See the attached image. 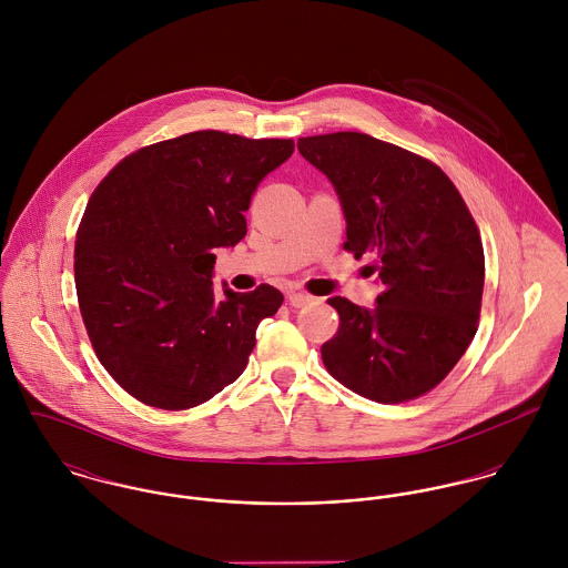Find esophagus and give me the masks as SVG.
Returning <instances> with one entry per match:
<instances>
[{
	"label": "esophagus",
	"instance_id": "obj_1",
	"mask_svg": "<svg viewBox=\"0 0 568 568\" xmlns=\"http://www.w3.org/2000/svg\"><path fill=\"white\" fill-rule=\"evenodd\" d=\"M313 302V295H306L302 291H291L288 293V304L295 306V308H302V306H308Z\"/></svg>",
	"mask_w": 568,
	"mask_h": 568
}]
</instances>
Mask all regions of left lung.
<instances>
[{
    "label": "left lung",
    "instance_id": "1",
    "mask_svg": "<svg viewBox=\"0 0 568 568\" xmlns=\"http://www.w3.org/2000/svg\"><path fill=\"white\" fill-rule=\"evenodd\" d=\"M300 153L332 181L347 223L343 248L372 255L376 308L345 297L325 369L354 394L400 405L435 389L479 327L486 257L479 227L437 163L356 131L300 138Z\"/></svg>",
    "mask_w": 568,
    "mask_h": 568
}]
</instances>
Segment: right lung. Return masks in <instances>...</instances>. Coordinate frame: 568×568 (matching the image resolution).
<instances>
[{
    "mask_svg": "<svg viewBox=\"0 0 568 568\" xmlns=\"http://www.w3.org/2000/svg\"><path fill=\"white\" fill-rule=\"evenodd\" d=\"M293 151V140L194 131L126 155L89 196L74 246L82 324L140 403L203 405L243 374L284 295L260 284L216 300L214 248L243 241L257 183Z\"/></svg>",
    "mask_w": 568,
    "mask_h": 568,
    "instance_id": "right-lung-1",
    "label": "right lung"
}]
</instances>
